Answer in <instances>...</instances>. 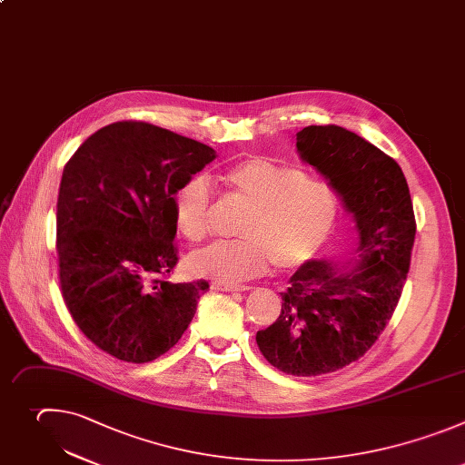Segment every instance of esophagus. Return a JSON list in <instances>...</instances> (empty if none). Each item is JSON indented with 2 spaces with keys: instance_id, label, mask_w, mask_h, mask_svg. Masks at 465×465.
I'll return each instance as SVG.
<instances>
[{
  "instance_id": "esophagus-1",
  "label": "esophagus",
  "mask_w": 465,
  "mask_h": 465,
  "mask_svg": "<svg viewBox=\"0 0 465 465\" xmlns=\"http://www.w3.org/2000/svg\"><path fill=\"white\" fill-rule=\"evenodd\" d=\"M211 290L232 293V292H247L249 286H232V284H223V282H213V284H211Z\"/></svg>"
}]
</instances>
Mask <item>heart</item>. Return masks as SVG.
Here are the masks:
<instances>
[{"label":"heart","mask_w":465,"mask_h":465,"mask_svg":"<svg viewBox=\"0 0 465 465\" xmlns=\"http://www.w3.org/2000/svg\"><path fill=\"white\" fill-rule=\"evenodd\" d=\"M223 181L249 205L238 227L242 238L194 251L187 258L193 274L236 284L262 274L271 262L282 271H295L313 262L333 236L337 194L302 168L256 155L227 168ZM211 200V183L203 173L184 179L173 193V225L184 240L205 238Z\"/></svg>","instance_id":"obj_1"}]
</instances>
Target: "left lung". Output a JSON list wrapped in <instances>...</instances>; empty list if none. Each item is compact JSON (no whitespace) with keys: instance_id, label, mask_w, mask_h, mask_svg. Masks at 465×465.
Returning <instances> with one entry per match:
<instances>
[{"instance_id":"8db88e82","label":"left lung","mask_w":465,"mask_h":465,"mask_svg":"<svg viewBox=\"0 0 465 465\" xmlns=\"http://www.w3.org/2000/svg\"><path fill=\"white\" fill-rule=\"evenodd\" d=\"M301 159L317 168L351 214L348 258H319L297 269L282 312L256 333L263 357L292 376H321L372 346L401 297L416 222L400 164L341 126H308L295 137Z\"/></svg>"}]
</instances>
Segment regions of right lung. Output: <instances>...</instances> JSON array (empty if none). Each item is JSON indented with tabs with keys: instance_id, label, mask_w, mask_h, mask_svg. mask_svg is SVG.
Segmentation results:
<instances>
[{
	"instance_id": "1",
	"label": "right lung",
	"mask_w": 465,
	"mask_h": 465,
	"mask_svg": "<svg viewBox=\"0 0 465 465\" xmlns=\"http://www.w3.org/2000/svg\"><path fill=\"white\" fill-rule=\"evenodd\" d=\"M216 159L194 139L146 123H114L64 166L56 251L65 306L82 333L126 362L168 351L209 282L173 284L172 196Z\"/></svg>"
}]
</instances>
